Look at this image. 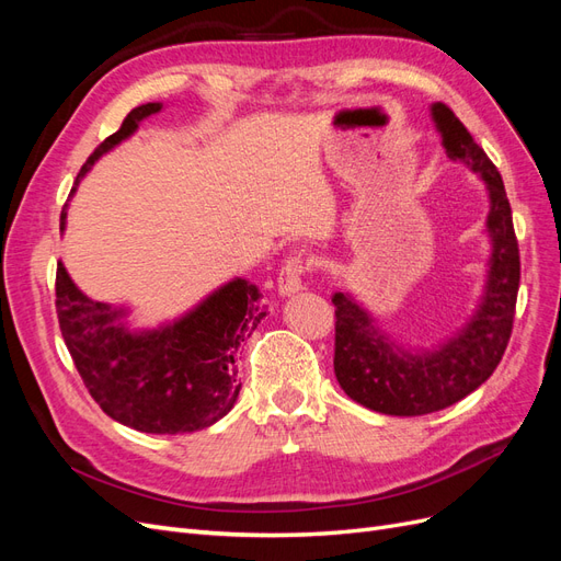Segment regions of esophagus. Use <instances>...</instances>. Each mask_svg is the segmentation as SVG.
I'll list each match as a JSON object with an SVG mask.
<instances>
[{
	"label": "esophagus",
	"mask_w": 561,
	"mask_h": 561,
	"mask_svg": "<svg viewBox=\"0 0 561 561\" xmlns=\"http://www.w3.org/2000/svg\"><path fill=\"white\" fill-rule=\"evenodd\" d=\"M309 268H311V262L304 257V254H293V257H287L280 266V274H278V293L285 297L299 293L301 278Z\"/></svg>",
	"instance_id": "1"
}]
</instances>
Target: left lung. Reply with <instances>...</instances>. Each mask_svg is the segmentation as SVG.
Masks as SVG:
<instances>
[{"instance_id":"obj_1","label":"left lung","mask_w":561,"mask_h":561,"mask_svg":"<svg viewBox=\"0 0 561 561\" xmlns=\"http://www.w3.org/2000/svg\"><path fill=\"white\" fill-rule=\"evenodd\" d=\"M447 157L468 163L489 186L491 274L480 311L470 325L439 351L410 355L386 342L369 316L336 293L334 304V371L346 396L369 410L393 416L439 412L480 388L499 367L513 334L519 290V245L511 201L499 168L474 142L468 128L445 103L433 105Z\"/></svg>"}]
</instances>
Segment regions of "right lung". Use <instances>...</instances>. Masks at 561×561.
I'll return each instance as SVG.
<instances>
[{"label": "right lung", "instance_id": "obj_1", "mask_svg": "<svg viewBox=\"0 0 561 561\" xmlns=\"http://www.w3.org/2000/svg\"><path fill=\"white\" fill-rule=\"evenodd\" d=\"M159 110V103L130 110L122 128L81 165L77 182L98 157ZM65 215L62 208L60 229ZM56 313L65 346L100 410L140 433L178 435L208 428L231 410L241 390L233 355L260 325L266 307L257 287L236 278L175 325L130 334L118 322L122 313L79 293L58 264Z\"/></svg>", "mask_w": 561, "mask_h": 561}]
</instances>
